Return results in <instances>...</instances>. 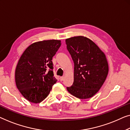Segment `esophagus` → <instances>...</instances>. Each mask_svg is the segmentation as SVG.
Listing matches in <instances>:
<instances>
[{
	"instance_id": "esophagus-1",
	"label": "esophagus",
	"mask_w": 130,
	"mask_h": 130,
	"mask_svg": "<svg viewBox=\"0 0 130 130\" xmlns=\"http://www.w3.org/2000/svg\"><path fill=\"white\" fill-rule=\"evenodd\" d=\"M60 80H61V81H63V80H64V76H61V77H60Z\"/></svg>"
}]
</instances>
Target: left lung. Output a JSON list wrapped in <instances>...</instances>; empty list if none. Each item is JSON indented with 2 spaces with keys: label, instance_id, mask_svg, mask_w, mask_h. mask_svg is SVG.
I'll use <instances>...</instances> for the list:
<instances>
[{
  "label": "left lung",
  "instance_id": "obj_1",
  "mask_svg": "<svg viewBox=\"0 0 130 130\" xmlns=\"http://www.w3.org/2000/svg\"><path fill=\"white\" fill-rule=\"evenodd\" d=\"M74 63V83L68 92L79 99L92 97L101 88L108 74L104 53L92 40L84 36L65 40Z\"/></svg>",
  "mask_w": 130,
  "mask_h": 130
}]
</instances>
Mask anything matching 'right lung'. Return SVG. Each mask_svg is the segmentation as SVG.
<instances>
[{
	"mask_svg": "<svg viewBox=\"0 0 130 130\" xmlns=\"http://www.w3.org/2000/svg\"><path fill=\"white\" fill-rule=\"evenodd\" d=\"M61 45L60 40L38 41L29 45L21 55L15 69V83L29 102L42 101L56 83L52 59Z\"/></svg>",
	"mask_w": 130,
	"mask_h": 130,
	"instance_id": "1",
	"label": "right lung"
}]
</instances>
